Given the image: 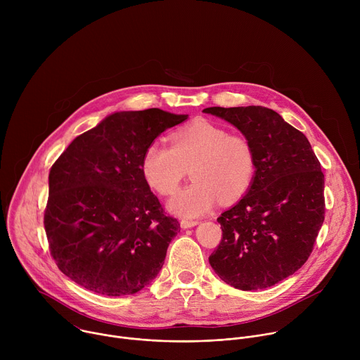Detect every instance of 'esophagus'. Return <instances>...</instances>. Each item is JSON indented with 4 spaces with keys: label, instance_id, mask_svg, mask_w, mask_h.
Returning <instances> with one entry per match:
<instances>
[{
    "label": "esophagus",
    "instance_id": "obj_1",
    "mask_svg": "<svg viewBox=\"0 0 360 360\" xmlns=\"http://www.w3.org/2000/svg\"><path fill=\"white\" fill-rule=\"evenodd\" d=\"M195 225H198V221H192V219H182L181 221V228H184V229L192 228Z\"/></svg>",
    "mask_w": 360,
    "mask_h": 360
}]
</instances>
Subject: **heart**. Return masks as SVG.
<instances>
[{
    "mask_svg": "<svg viewBox=\"0 0 360 360\" xmlns=\"http://www.w3.org/2000/svg\"><path fill=\"white\" fill-rule=\"evenodd\" d=\"M188 168L193 181L174 195L169 210L195 218L211 211L219 198L228 203L246 193L256 174L255 148L245 135L202 120L174 132L172 145L150 143L141 161L145 181L161 195L174 193Z\"/></svg>",
    "mask_w": 360,
    "mask_h": 360,
    "instance_id": "b5f03b06",
    "label": "heart"
}]
</instances>
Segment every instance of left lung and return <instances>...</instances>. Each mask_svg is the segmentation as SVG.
Segmentation results:
<instances>
[{
    "label": "left lung",
    "instance_id": "left-lung-1",
    "mask_svg": "<svg viewBox=\"0 0 360 360\" xmlns=\"http://www.w3.org/2000/svg\"><path fill=\"white\" fill-rule=\"evenodd\" d=\"M250 139L256 174L248 193L218 222L210 256L218 276L240 290L265 289L309 258L325 221V176L307 138L265 107L205 108Z\"/></svg>",
    "mask_w": 360,
    "mask_h": 360
}]
</instances>
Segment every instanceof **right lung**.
Listing matches in <instances>:
<instances>
[{
    "instance_id": "obj_1",
    "label": "right lung",
    "mask_w": 360,
    "mask_h": 360,
    "mask_svg": "<svg viewBox=\"0 0 360 360\" xmlns=\"http://www.w3.org/2000/svg\"><path fill=\"white\" fill-rule=\"evenodd\" d=\"M160 108L107 117L77 136L49 171L44 226L58 269L99 295H132L161 271L181 226L141 171L145 149L184 122Z\"/></svg>"
}]
</instances>
